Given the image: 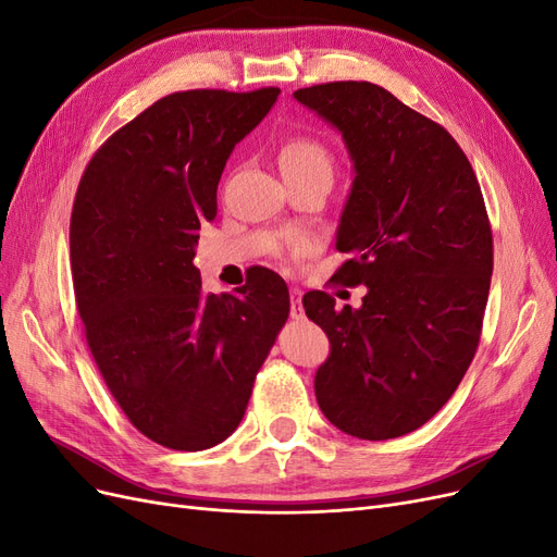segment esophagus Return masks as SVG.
<instances>
[{"mask_svg": "<svg viewBox=\"0 0 557 557\" xmlns=\"http://www.w3.org/2000/svg\"><path fill=\"white\" fill-rule=\"evenodd\" d=\"M290 318L293 320L305 318V307H301V290L299 288L290 290Z\"/></svg>", "mask_w": 557, "mask_h": 557, "instance_id": "34e87169", "label": "esophagus"}]
</instances>
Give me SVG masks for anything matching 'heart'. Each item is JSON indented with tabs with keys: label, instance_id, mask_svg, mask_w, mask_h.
<instances>
[{
	"label": "heart",
	"instance_id": "heart-1",
	"mask_svg": "<svg viewBox=\"0 0 557 557\" xmlns=\"http://www.w3.org/2000/svg\"><path fill=\"white\" fill-rule=\"evenodd\" d=\"M278 170L285 181L307 178V176H330L334 172L332 150L325 141L313 134H290L278 146Z\"/></svg>",
	"mask_w": 557,
	"mask_h": 557
}]
</instances>
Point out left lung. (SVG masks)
Listing matches in <instances>:
<instances>
[{"label": "left lung", "instance_id": "8db88e82", "mask_svg": "<svg viewBox=\"0 0 557 557\" xmlns=\"http://www.w3.org/2000/svg\"><path fill=\"white\" fill-rule=\"evenodd\" d=\"M348 146L356 178L336 232L348 260L330 283L367 285L362 307L301 299L330 336L315 399L332 425L381 442L425 425L479 348L493 230L474 170L450 134L367 81L295 92Z\"/></svg>", "mask_w": 557, "mask_h": 557}]
</instances>
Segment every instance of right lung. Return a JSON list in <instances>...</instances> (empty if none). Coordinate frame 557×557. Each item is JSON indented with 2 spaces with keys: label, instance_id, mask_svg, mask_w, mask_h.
<instances>
[{
  "label": "right lung",
  "instance_id": "1",
  "mask_svg": "<svg viewBox=\"0 0 557 557\" xmlns=\"http://www.w3.org/2000/svg\"><path fill=\"white\" fill-rule=\"evenodd\" d=\"M278 92L166 95L115 129L78 183L70 258L83 332L117 407L166 448L205 450L237 430L290 313L269 269L237 295H205L193 264L232 148Z\"/></svg>",
  "mask_w": 557,
  "mask_h": 557
}]
</instances>
